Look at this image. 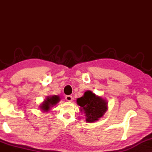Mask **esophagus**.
I'll return each instance as SVG.
<instances>
[{
	"instance_id": "34e87169",
	"label": "esophagus",
	"mask_w": 152,
	"mask_h": 152,
	"mask_svg": "<svg viewBox=\"0 0 152 152\" xmlns=\"http://www.w3.org/2000/svg\"><path fill=\"white\" fill-rule=\"evenodd\" d=\"M66 100L67 101H69V102H70V101H72L73 100V99H72V96H71V95H67V96H66Z\"/></svg>"
}]
</instances>
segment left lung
<instances>
[{
	"label": "left lung",
	"instance_id": "obj_1",
	"mask_svg": "<svg viewBox=\"0 0 152 152\" xmlns=\"http://www.w3.org/2000/svg\"><path fill=\"white\" fill-rule=\"evenodd\" d=\"M77 104L84 113L86 121L95 122L103 116L108 109L107 102L102 97L96 96L91 91H87L84 94L77 99Z\"/></svg>",
	"mask_w": 152,
	"mask_h": 152
}]
</instances>
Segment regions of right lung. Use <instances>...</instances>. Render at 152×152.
Segmentation results:
<instances>
[{"label":"right lung","instance_id":"1","mask_svg":"<svg viewBox=\"0 0 152 152\" xmlns=\"http://www.w3.org/2000/svg\"><path fill=\"white\" fill-rule=\"evenodd\" d=\"M60 101V97L57 95H53L52 96H48L43 103L41 104L40 108L43 111L47 112L50 110L51 107H53Z\"/></svg>","mask_w":152,"mask_h":152}]
</instances>
